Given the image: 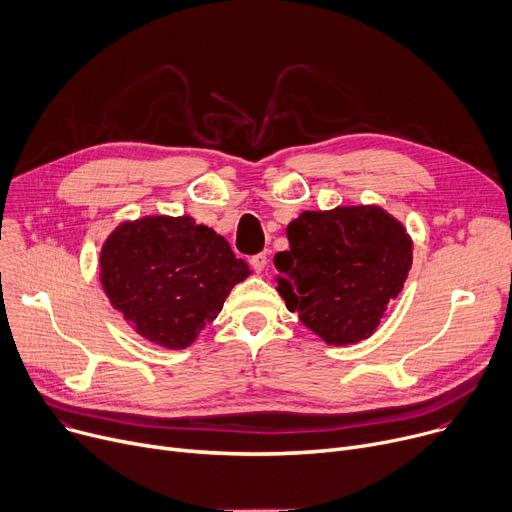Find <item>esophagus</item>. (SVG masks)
Returning <instances> with one entry per match:
<instances>
[{"mask_svg": "<svg viewBox=\"0 0 512 512\" xmlns=\"http://www.w3.org/2000/svg\"><path fill=\"white\" fill-rule=\"evenodd\" d=\"M266 262H268L266 254H256V256H252V258H250V264H252V268L256 270V273H262L264 266H266Z\"/></svg>", "mask_w": 512, "mask_h": 512, "instance_id": "1", "label": "esophagus"}]
</instances>
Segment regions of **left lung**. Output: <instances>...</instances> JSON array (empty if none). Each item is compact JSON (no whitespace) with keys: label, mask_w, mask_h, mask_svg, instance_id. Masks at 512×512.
<instances>
[{"label":"left lung","mask_w":512,"mask_h":512,"mask_svg":"<svg viewBox=\"0 0 512 512\" xmlns=\"http://www.w3.org/2000/svg\"><path fill=\"white\" fill-rule=\"evenodd\" d=\"M289 252L275 256L277 291L328 345L372 337L409 275L413 242L380 206L306 210L287 225Z\"/></svg>","instance_id":"8db88e82"}]
</instances>
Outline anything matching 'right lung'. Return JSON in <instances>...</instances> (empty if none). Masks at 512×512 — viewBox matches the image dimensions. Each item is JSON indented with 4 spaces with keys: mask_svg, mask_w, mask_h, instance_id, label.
Segmentation results:
<instances>
[{
    "mask_svg": "<svg viewBox=\"0 0 512 512\" xmlns=\"http://www.w3.org/2000/svg\"><path fill=\"white\" fill-rule=\"evenodd\" d=\"M99 264L111 306L165 349L190 347L250 275L223 235L188 215L124 221L105 239Z\"/></svg>",
    "mask_w": 512,
    "mask_h": 512,
    "instance_id": "add662e5",
    "label": "right lung"
}]
</instances>
